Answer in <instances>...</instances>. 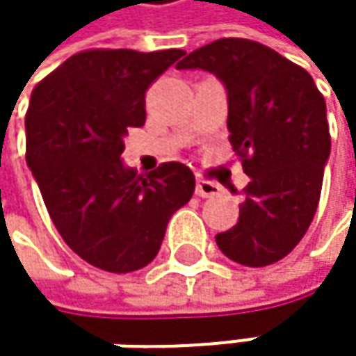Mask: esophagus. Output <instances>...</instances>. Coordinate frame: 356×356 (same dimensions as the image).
I'll list each match as a JSON object with an SVG mask.
<instances>
[{
    "label": "esophagus",
    "mask_w": 356,
    "mask_h": 356,
    "mask_svg": "<svg viewBox=\"0 0 356 356\" xmlns=\"http://www.w3.org/2000/svg\"><path fill=\"white\" fill-rule=\"evenodd\" d=\"M220 191H222L220 185L214 183V181H206V179H197L195 181V195L197 197H214Z\"/></svg>",
    "instance_id": "esophagus-1"
}]
</instances>
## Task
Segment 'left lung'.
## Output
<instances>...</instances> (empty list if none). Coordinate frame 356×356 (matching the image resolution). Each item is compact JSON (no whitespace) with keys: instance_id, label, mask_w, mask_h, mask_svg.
I'll return each mask as SVG.
<instances>
[{"instance_id":"8db88e82","label":"left lung","mask_w":356,"mask_h":356,"mask_svg":"<svg viewBox=\"0 0 356 356\" xmlns=\"http://www.w3.org/2000/svg\"><path fill=\"white\" fill-rule=\"evenodd\" d=\"M212 72L229 95V140L249 177L239 220L216 235L220 251L249 268L289 255L318 210L330 156L325 101L314 78L249 38H218L177 63Z\"/></svg>"}]
</instances>
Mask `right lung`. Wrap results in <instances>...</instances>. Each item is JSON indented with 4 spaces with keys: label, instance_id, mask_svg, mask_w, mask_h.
I'll return each instance as SVG.
<instances>
[{
    "label": "right lung",
    "instance_id": "right-lung-1",
    "mask_svg": "<svg viewBox=\"0 0 356 356\" xmlns=\"http://www.w3.org/2000/svg\"><path fill=\"white\" fill-rule=\"evenodd\" d=\"M183 51L86 49L42 78L26 111V163L49 216L84 261L113 274L148 266L195 177L181 163L125 169L129 127L146 121V90Z\"/></svg>",
    "mask_w": 356,
    "mask_h": 356
}]
</instances>
